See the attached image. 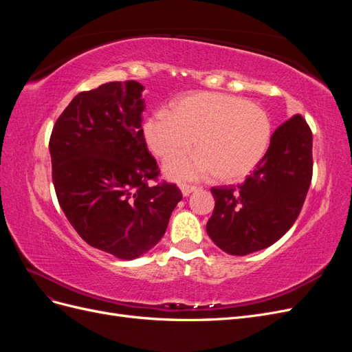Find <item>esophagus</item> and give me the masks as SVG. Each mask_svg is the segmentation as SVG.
<instances>
[{
    "mask_svg": "<svg viewBox=\"0 0 352 352\" xmlns=\"http://www.w3.org/2000/svg\"><path fill=\"white\" fill-rule=\"evenodd\" d=\"M180 189H182L184 197H188L189 194H192L194 190H197V186H194V185H182V186H180Z\"/></svg>",
    "mask_w": 352,
    "mask_h": 352,
    "instance_id": "1",
    "label": "esophagus"
}]
</instances>
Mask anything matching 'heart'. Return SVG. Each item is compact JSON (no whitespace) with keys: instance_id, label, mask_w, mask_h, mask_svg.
Instances as JSON below:
<instances>
[{"instance_id":"obj_1","label":"heart","mask_w":352,"mask_h":352,"mask_svg":"<svg viewBox=\"0 0 352 352\" xmlns=\"http://www.w3.org/2000/svg\"><path fill=\"white\" fill-rule=\"evenodd\" d=\"M144 138L162 160L185 153L194 140L197 151L166 164L173 180H199L214 175L238 182L252 173L272 140V122L260 105L223 92H194L173 101L170 113L146 117Z\"/></svg>"}]
</instances>
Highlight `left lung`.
Listing matches in <instances>:
<instances>
[{
    "label": "left lung",
    "instance_id": "obj_1",
    "mask_svg": "<svg viewBox=\"0 0 352 352\" xmlns=\"http://www.w3.org/2000/svg\"><path fill=\"white\" fill-rule=\"evenodd\" d=\"M313 177V133L301 114L272 135L261 163L238 186L211 188L207 233L220 250L247 255L270 247L300 216Z\"/></svg>",
    "mask_w": 352,
    "mask_h": 352
}]
</instances>
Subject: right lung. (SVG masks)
<instances>
[{
	"mask_svg": "<svg viewBox=\"0 0 352 352\" xmlns=\"http://www.w3.org/2000/svg\"><path fill=\"white\" fill-rule=\"evenodd\" d=\"M144 87L109 82L78 94L50 138L52 184L70 225L91 247L133 260L163 238L182 192L157 180L142 129Z\"/></svg>",
	"mask_w": 352,
	"mask_h": 352,
	"instance_id": "obj_1",
	"label": "right lung"
}]
</instances>
